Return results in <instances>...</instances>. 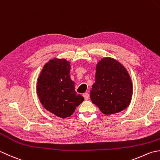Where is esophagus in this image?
Listing matches in <instances>:
<instances>
[{
	"label": "esophagus",
	"instance_id": "1",
	"mask_svg": "<svg viewBox=\"0 0 160 160\" xmlns=\"http://www.w3.org/2000/svg\"><path fill=\"white\" fill-rule=\"evenodd\" d=\"M83 97H84L85 100H88V99H89L90 95H89L88 93H84V94H83Z\"/></svg>",
	"mask_w": 160,
	"mask_h": 160
}]
</instances>
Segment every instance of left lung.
Masks as SVG:
<instances>
[{"instance_id": "8db88e82", "label": "left lung", "mask_w": 160, "mask_h": 160, "mask_svg": "<svg viewBox=\"0 0 160 160\" xmlns=\"http://www.w3.org/2000/svg\"><path fill=\"white\" fill-rule=\"evenodd\" d=\"M132 86L126 68L114 58H102L96 67L90 99L105 115L122 111L129 106Z\"/></svg>"}]
</instances>
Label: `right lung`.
<instances>
[{"label":"right lung","instance_id":"right-lung-1","mask_svg":"<svg viewBox=\"0 0 160 160\" xmlns=\"http://www.w3.org/2000/svg\"><path fill=\"white\" fill-rule=\"evenodd\" d=\"M66 59L53 58L45 65L37 82V94L45 109L61 118L72 115L84 100L74 90Z\"/></svg>","mask_w":160,"mask_h":160}]
</instances>
